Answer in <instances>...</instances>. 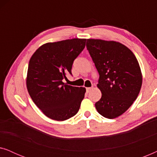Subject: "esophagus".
Wrapping results in <instances>:
<instances>
[{
  "label": "esophagus",
  "mask_w": 157,
  "mask_h": 157,
  "mask_svg": "<svg viewBox=\"0 0 157 157\" xmlns=\"http://www.w3.org/2000/svg\"><path fill=\"white\" fill-rule=\"evenodd\" d=\"M92 89H93V87H88V88H86V91L89 93V92L91 91Z\"/></svg>",
  "instance_id": "34e87169"
}]
</instances>
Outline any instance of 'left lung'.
Instances as JSON below:
<instances>
[{"mask_svg": "<svg viewBox=\"0 0 157 157\" xmlns=\"http://www.w3.org/2000/svg\"><path fill=\"white\" fill-rule=\"evenodd\" d=\"M86 48L99 74L97 87L101 98L96 110L107 119L125 112L136 99L142 74L136 56L129 48L113 40L87 39Z\"/></svg>", "mask_w": 157, "mask_h": 157, "instance_id": "1", "label": "left lung"}]
</instances>
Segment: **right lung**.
Listing matches in <instances>:
<instances>
[{
  "instance_id": "right-lung-1",
  "label": "right lung",
  "mask_w": 157,
  "mask_h": 157,
  "mask_svg": "<svg viewBox=\"0 0 157 157\" xmlns=\"http://www.w3.org/2000/svg\"><path fill=\"white\" fill-rule=\"evenodd\" d=\"M84 38L47 43L29 61L26 86L32 100L47 117L65 121L76 115L84 98V87L63 82L71 74L74 61L86 46Z\"/></svg>"
}]
</instances>
